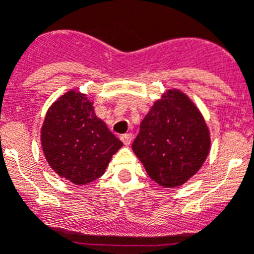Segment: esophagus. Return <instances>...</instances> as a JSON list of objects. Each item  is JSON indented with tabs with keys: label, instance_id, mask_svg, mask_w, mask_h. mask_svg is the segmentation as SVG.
<instances>
[{
	"label": "esophagus",
	"instance_id": "34e87169",
	"mask_svg": "<svg viewBox=\"0 0 254 254\" xmlns=\"http://www.w3.org/2000/svg\"><path fill=\"white\" fill-rule=\"evenodd\" d=\"M132 138H133L132 133H125L121 136V140L123 141V143H125V145H129V143L132 142Z\"/></svg>",
	"mask_w": 254,
	"mask_h": 254
}]
</instances>
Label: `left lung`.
Listing matches in <instances>:
<instances>
[{
  "label": "left lung",
  "instance_id": "obj_1",
  "mask_svg": "<svg viewBox=\"0 0 254 254\" xmlns=\"http://www.w3.org/2000/svg\"><path fill=\"white\" fill-rule=\"evenodd\" d=\"M210 132L196 105L178 90L155 102L132 143L152 181L182 186L202 167L210 151Z\"/></svg>",
  "mask_w": 254,
  "mask_h": 254
}]
</instances>
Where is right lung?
Instances as JSON below:
<instances>
[{
    "label": "right lung",
    "mask_w": 254,
    "mask_h": 254,
    "mask_svg": "<svg viewBox=\"0 0 254 254\" xmlns=\"http://www.w3.org/2000/svg\"><path fill=\"white\" fill-rule=\"evenodd\" d=\"M40 137L52 169L77 186L100 178L123 145L95 116L86 95L73 90L49 108Z\"/></svg>",
    "instance_id": "1"
}]
</instances>
